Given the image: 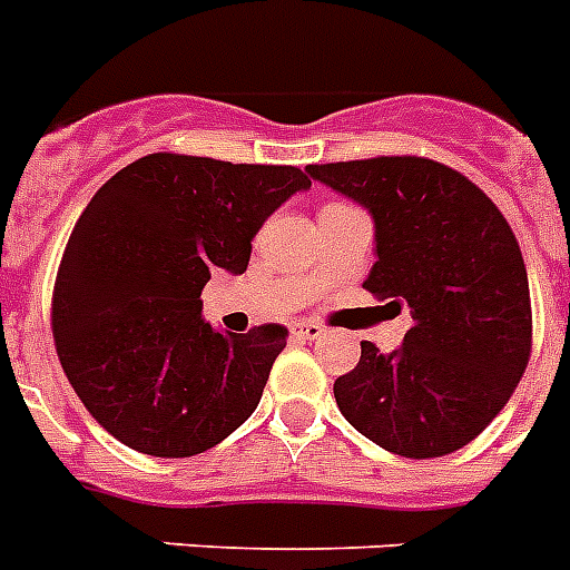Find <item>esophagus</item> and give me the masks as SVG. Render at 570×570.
Returning <instances> with one entry per match:
<instances>
[{"label": "esophagus", "instance_id": "34e87169", "mask_svg": "<svg viewBox=\"0 0 570 570\" xmlns=\"http://www.w3.org/2000/svg\"><path fill=\"white\" fill-rule=\"evenodd\" d=\"M293 336H298V340H318V336H325V325L304 318V322H295L293 325Z\"/></svg>", "mask_w": 570, "mask_h": 570}]
</instances>
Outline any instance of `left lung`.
<instances>
[{
  "label": "left lung",
  "instance_id": "left-lung-1",
  "mask_svg": "<svg viewBox=\"0 0 570 570\" xmlns=\"http://www.w3.org/2000/svg\"><path fill=\"white\" fill-rule=\"evenodd\" d=\"M307 173L368 207L374 298L413 327L333 383L342 415L374 445L433 460L478 439L501 413L533 348L530 284L510 222L478 184L428 157L313 164Z\"/></svg>",
  "mask_w": 570,
  "mask_h": 570
}]
</instances>
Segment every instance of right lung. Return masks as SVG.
Masks as SVG:
<instances>
[{"instance_id":"add662e5","label":"right lung","mask_w":570,"mask_h":570,"mask_svg":"<svg viewBox=\"0 0 570 570\" xmlns=\"http://www.w3.org/2000/svg\"><path fill=\"white\" fill-rule=\"evenodd\" d=\"M307 187L298 166L169 151L101 184L60 257L52 333L67 381L110 436L178 460L257 410L286 331H213L202 289L216 272L243 275L263 222Z\"/></svg>"}]
</instances>
